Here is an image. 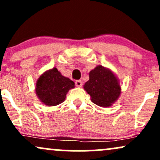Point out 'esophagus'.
I'll use <instances>...</instances> for the list:
<instances>
[{
  "label": "esophagus",
  "instance_id": "1",
  "mask_svg": "<svg viewBox=\"0 0 160 160\" xmlns=\"http://www.w3.org/2000/svg\"><path fill=\"white\" fill-rule=\"evenodd\" d=\"M75 85L78 86V87H80V86H82V80H76V82H75Z\"/></svg>",
  "mask_w": 160,
  "mask_h": 160
}]
</instances>
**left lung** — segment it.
<instances>
[{"label": "left lung", "instance_id": "1", "mask_svg": "<svg viewBox=\"0 0 160 160\" xmlns=\"http://www.w3.org/2000/svg\"><path fill=\"white\" fill-rule=\"evenodd\" d=\"M89 80L83 89L91 96V101L100 107L113 104L121 94L120 81L111 69L98 65L89 72Z\"/></svg>", "mask_w": 160, "mask_h": 160}]
</instances>
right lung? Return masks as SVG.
I'll use <instances>...</instances> for the list:
<instances>
[{"instance_id": "right-lung-1", "label": "right lung", "mask_w": 160, "mask_h": 160, "mask_svg": "<svg viewBox=\"0 0 160 160\" xmlns=\"http://www.w3.org/2000/svg\"><path fill=\"white\" fill-rule=\"evenodd\" d=\"M74 82L64 77L56 68L46 71L36 82L38 98L44 105L56 106L65 102L66 95L74 88Z\"/></svg>"}]
</instances>
